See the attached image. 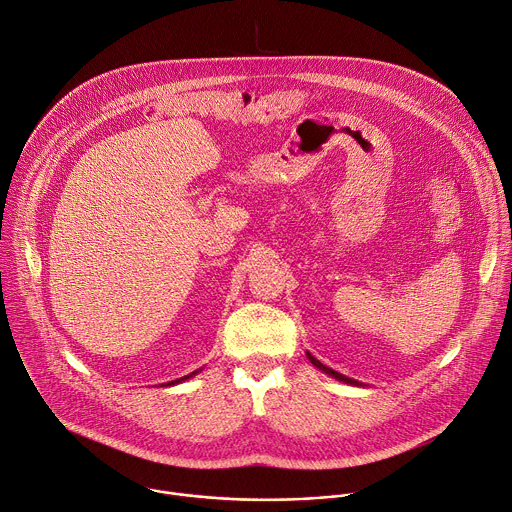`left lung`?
<instances>
[{"label": "left lung", "mask_w": 512, "mask_h": 512, "mask_svg": "<svg viewBox=\"0 0 512 512\" xmlns=\"http://www.w3.org/2000/svg\"><path fill=\"white\" fill-rule=\"evenodd\" d=\"M306 356H308V360L314 364L316 369H320L322 373H326L328 377H332V379H336V381H342V383H346V385H354V387H364V383H358V381H354V379H350V377H346V375H342V373H338V371H334V369H330V367H326V364H322L316 356H312L310 352H306Z\"/></svg>", "instance_id": "8db88e82"}]
</instances>
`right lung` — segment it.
Returning <instances> with one entry per match:
<instances>
[{"mask_svg":"<svg viewBox=\"0 0 512 512\" xmlns=\"http://www.w3.org/2000/svg\"><path fill=\"white\" fill-rule=\"evenodd\" d=\"M202 369H198V371H194V373H190V375H186V377H180V379H176V381H170V383H164L162 387H172V385H178V383H184V381H188V379H192L194 375H198Z\"/></svg>","mask_w":512,"mask_h":512,"instance_id":"right-lung-1","label":"right lung"}]
</instances>
